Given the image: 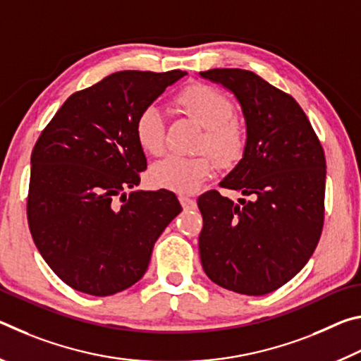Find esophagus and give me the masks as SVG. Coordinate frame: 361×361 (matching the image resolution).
<instances>
[{"instance_id":"1","label":"esophagus","mask_w":361,"mask_h":361,"mask_svg":"<svg viewBox=\"0 0 361 361\" xmlns=\"http://www.w3.org/2000/svg\"><path fill=\"white\" fill-rule=\"evenodd\" d=\"M180 202L183 205V209H195V200L188 197V195H180Z\"/></svg>"}]
</instances>
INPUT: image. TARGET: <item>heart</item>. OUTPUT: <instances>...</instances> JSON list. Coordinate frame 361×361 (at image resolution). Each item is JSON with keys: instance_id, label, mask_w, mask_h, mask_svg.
Segmentation results:
<instances>
[{"instance_id": "obj_1", "label": "heart", "mask_w": 361, "mask_h": 361, "mask_svg": "<svg viewBox=\"0 0 361 361\" xmlns=\"http://www.w3.org/2000/svg\"><path fill=\"white\" fill-rule=\"evenodd\" d=\"M176 105L205 127L200 148H207L221 166L235 162L245 149V132L234 119L232 105L216 89L205 84H191L176 95ZM135 137L143 151L159 154L164 149V116L161 108L148 105L142 109L135 122ZM215 170L209 154L178 156L169 154L157 161L149 170L154 186L180 194L197 191Z\"/></svg>"}]
</instances>
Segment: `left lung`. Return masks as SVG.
<instances>
[{
	"mask_svg": "<svg viewBox=\"0 0 361 361\" xmlns=\"http://www.w3.org/2000/svg\"><path fill=\"white\" fill-rule=\"evenodd\" d=\"M200 76L234 94L245 119V149L218 191L197 200L204 218L199 253L207 276L248 296L280 288L305 266L319 243L325 209V152L291 95L253 71L215 68Z\"/></svg>",
	"mask_w": 361,
	"mask_h": 361,
	"instance_id": "1",
	"label": "left lung"
}]
</instances>
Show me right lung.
Listing matches in <instances>:
<instances>
[{
    "mask_svg": "<svg viewBox=\"0 0 361 361\" xmlns=\"http://www.w3.org/2000/svg\"><path fill=\"white\" fill-rule=\"evenodd\" d=\"M186 71H118L66 100L32 152L27 215L36 248L66 285L109 296L145 276L181 212L166 189L132 191L146 157L135 122Z\"/></svg>",
    "mask_w": 361,
    "mask_h": 361,
    "instance_id": "right-lung-1",
    "label": "right lung"
}]
</instances>
